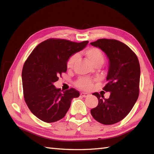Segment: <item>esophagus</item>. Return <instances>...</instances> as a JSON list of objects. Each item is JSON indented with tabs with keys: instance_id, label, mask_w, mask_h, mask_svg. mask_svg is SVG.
Listing matches in <instances>:
<instances>
[{
	"instance_id": "34e87169",
	"label": "esophagus",
	"mask_w": 154,
	"mask_h": 154,
	"mask_svg": "<svg viewBox=\"0 0 154 154\" xmlns=\"http://www.w3.org/2000/svg\"><path fill=\"white\" fill-rule=\"evenodd\" d=\"M81 96L83 97H87L89 95V93H81Z\"/></svg>"
}]
</instances>
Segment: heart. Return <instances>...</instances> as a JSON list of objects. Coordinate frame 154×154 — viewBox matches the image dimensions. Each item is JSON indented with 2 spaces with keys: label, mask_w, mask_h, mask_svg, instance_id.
<instances>
[{
  "label": "heart",
  "mask_w": 154,
  "mask_h": 154,
  "mask_svg": "<svg viewBox=\"0 0 154 154\" xmlns=\"http://www.w3.org/2000/svg\"><path fill=\"white\" fill-rule=\"evenodd\" d=\"M85 55H86L88 60L91 61V63L94 67H100L104 63V60H105V57H104V55L102 51L97 48L92 47L87 49L85 51ZM77 54L72 55L68 58L66 63L67 69H72L75 63L77 61ZM94 81H95V80L89 77H81L76 81L75 85L81 90L89 91L93 87Z\"/></svg>",
  "instance_id": "1"
}]
</instances>
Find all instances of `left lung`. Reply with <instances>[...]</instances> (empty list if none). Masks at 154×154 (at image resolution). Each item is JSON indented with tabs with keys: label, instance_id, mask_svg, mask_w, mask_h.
Instances as JSON below:
<instances>
[{
	"label": "left lung",
	"instance_id": "left-lung-1",
	"mask_svg": "<svg viewBox=\"0 0 154 154\" xmlns=\"http://www.w3.org/2000/svg\"><path fill=\"white\" fill-rule=\"evenodd\" d=\"M91 44L99 48L109 60L107 83L103 87L110 92L109 99L94 93L99 104L91 110L98 122L111 125L124 119L138 99L140 92V67L138 59L125 44L113 39H99Z\"/></svg>",
	"mask_w": 154,
	"mask_h": 154
}]
</instances>
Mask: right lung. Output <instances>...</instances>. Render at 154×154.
I'll use <instances>...</instances> for the list:
<instances>
[{
	"label": "right lung",
	"mask_w": 154,
	"mask_h": 154,
	"mask_svg": "<svg viewBox=\"0 0 154 154\" xmlns=\"http://www.w3.org/2000/svg\"><path fill=\"white\" fill-rule=\"evenodd\" d=\"M88 43L50 38L38 44L26 60L22 72L24 100L40 120L51 123L63 119L72 99L79 97L73 88L62 92L54 83L67 71L68 58Z\"/></svg>",
	"instance_id": "obj_1"
}]
</instances>
